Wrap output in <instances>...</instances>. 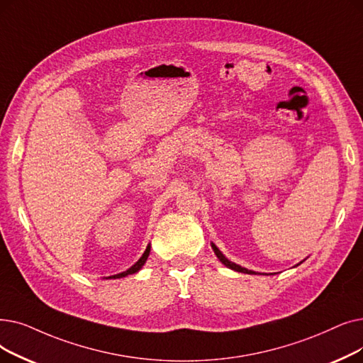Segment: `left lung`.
Returning <instances> with one entry per match:
<instances>
[{
  "mask_svg": "<svg viewBox=\"0 0 363 363\" xmlns=\"http://www.w3.org/2000/svg\"><path fill=\"white\" fill-rule=\"evenodd\" d=\"M212 249H213V252H215V255L218 257V259L223 262L225 267H228V269H231V270H234V272H239V273H246V274H257L255 272H252V270H247V269H245V267H240L239 264H234V262H231L230 259H227L224 255H223V252H220L213 243H212Z\"/></svg>",
  "mask_w": 363,
  "mask_h": 363,
  "instance_id": "obj_1",
  "label": "left lung"
}]
</instances>
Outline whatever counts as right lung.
I'll return each instance as SVG.
<instances>
[{
  "label": "right lung",
  "mask_w": 363,
  "mask_h": 363,
  "mask_svg": "<svg viewBox=\"0 0 363 363\" xmlns=\"http://www.w3.org/2000/svg\"><path fill=\"white\" fill-rule=\"evenodd\" d=\"M150 250H151V246L148 245L147 246V249H145V252L143 254V257H140L139 259H138V262H135L129 270H125V272H123V273H118V274H114V276H111L109 279H121V277H125V276H129V274H133V273H138L140 269H143V265L145 264V261L148 259V255H150Z\"/></svg>",
  "instance_id": "right-lung-1"
}]
</instances>
